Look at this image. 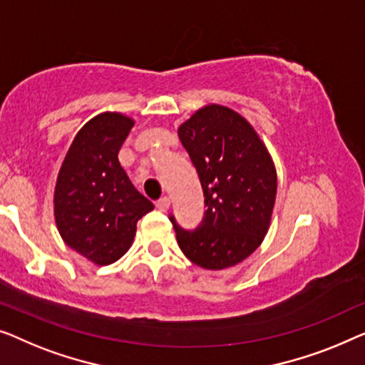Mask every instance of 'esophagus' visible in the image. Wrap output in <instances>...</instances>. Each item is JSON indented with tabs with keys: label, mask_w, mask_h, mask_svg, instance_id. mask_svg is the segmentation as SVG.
<instances>
[{
	"label": "esophagus",
	"mask_w": 365,
	"mask_h": 365,
	"mask_svg": "<svg viewBox=\"0 0 365 365\" xmlns=\"http://www.w3.org/2000/svg\"><path fill=\"white\" fill-rule=\"evenodd\" d=\"M168 207H170V198L168 197H162L157 200V208L160 210V212H167Z\"/></svg>",
	"instance_id": "esophagus-1"
}]
</instances>
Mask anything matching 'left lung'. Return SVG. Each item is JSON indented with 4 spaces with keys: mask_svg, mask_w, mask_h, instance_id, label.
<instances>
[{
    "mask_svg": "<svg viewBox=\"0 0 365 365\" xmlns=\"http://www.w3.org/2000/svg\"><path fill=\"white\" fill-rule=\"evenodd\" d=\"M205 195L193 232L170 217L183 255L200 268L225 269L248 258L268 233L276 200V168L253 125L238 112L210 104L178 127Z\"/></svg>",
    "mask_w": 365,
    "mask_h": 365,
    "instance_id": "1",
    "label": "left lung"
}]
</instances>
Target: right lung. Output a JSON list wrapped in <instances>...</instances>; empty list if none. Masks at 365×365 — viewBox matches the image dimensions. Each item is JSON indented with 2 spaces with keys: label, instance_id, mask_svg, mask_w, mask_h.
I'll list each match as a JSON object with an SVG mask.
<instances>
[{
  "label": "right lung",
  "instance_id": "add662e5",
  "mask_svg": "<svg viewBox=\"0 0 365 365\" xmlns=\"http://www.w3.org/2000/svg\"><path fill=\"white\" fill-rule=\"evenodd\" d=\"M130 117L102 112L78 132L61 165L54 218L64 243L94 264L106 266L130 248L137 222L153 210L119 162Z\"/></svg>",
  "mask_w": 365,
  "mask_h": 365
}]
</instances>
